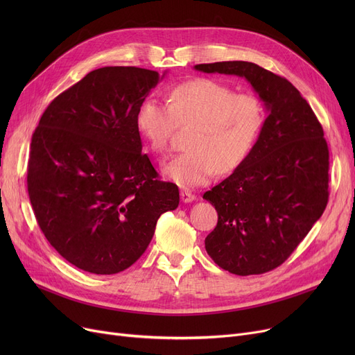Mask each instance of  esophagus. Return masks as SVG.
<instances>
[{"mask_svg":"<svg viewBox=\"0 0 355 355\" xmlns=\"http://www.w3.org/2000/svg\"><path fill=\"white\" fill-rule=\"evenodd\" d=\"M196 200V194H193L191 191L189 190H182L181 191V201L182 202H191Z\"/></svg>","mask_w":355,"mask_h":355,"instance_id":"esophagus-1","label":"esophagus"}]
</instances>
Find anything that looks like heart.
<instances>
[{
    "label": "heart",
    "mask_w": 355,
    "mask_h": 355,
    "mask_svg": "<svg viewBox=\"0 0 355 355\" xmlns=\"http://www.w3.org/2000/svg\"><path fill=\"white\" fill-rule=\"evenodd\" d=\"M139 135L155 154H165L178 126L193 123L189 151L164 164V174L181 187L207 184L214 174H229L243 164L262 134L265 106L253 93L216 79L197 78L168 90V105L144 99L137 110Z\"/></svg>",
    "instance_id": "b5f03b06"
}]
</instances>
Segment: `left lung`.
I'll return each instance as SVG.
<instances>
[{
  "label": "left lung",
  "mask_w": 355,
  "mask_h": 355,
  "mask_svg": "<svg viewBox=\"0 0 355 355\" xmlns=\"http://www.w3.org/2000/svg\"><path fill=\"white\" fill-rule=\"evenodd\" d=\"M204 73L245 78L269 115L250 157L202 198L217 210L206 250L239 276L281 266L328 202L329 151L309 103L289 80L250 62L197 64Z\"/></svg>",
  "instance_id": "1"
}]
</instances>
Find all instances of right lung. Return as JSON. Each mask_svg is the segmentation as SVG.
I'll use <instances>...</instances> for the list:
<instances>
[{
  "label": "right lung",
  "mask_w": 355,
  "mask_h": 355,
  "mask_svg": "<svg viewBox=\"0 0 355 355\" xmlns=\"http://www.w3.org/2000/svg\"><path fill=\"white\" fill-rule=\"evenodd\" d=\"M158 82V71L134 66L93 70L53 99L33 134L34 216L49 243L85 272L134 265L159 216L178 207V187L159 180L135 123Z\"/></svg>",
  "instance_id": "right-lung-1"
}]
</instances>
